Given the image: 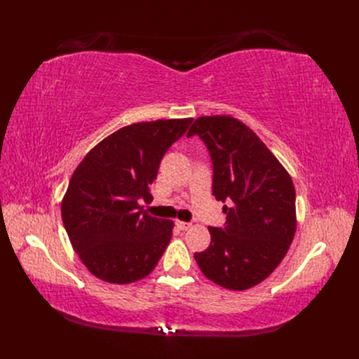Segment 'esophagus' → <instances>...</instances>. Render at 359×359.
<instances>
[{
  "mask_svg": "<svg viewBox=\"0 0 359 359\" xmlns=\"http://www.w3.org/2000/svg\"><path fill=\"white\" fill-rule=\"evenodd\" d=\"M177 227L180 231H187V229H190L191 227V223H187V222H180V220H177Z\"/></svg>",
  "mask_w": 359,
  "mask_h": 359,
  "instance_id": "esophagus-1",
  "label": "esophagus"
}]
</instances>
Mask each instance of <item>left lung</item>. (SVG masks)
<instances>
[{"label":"left lung","mask_w":359,"mask_h":359,"mask_svg":"<svg viewBox=\"0 0 359 359\" xmlns=\"http://www.w3.org/2000/svg\"><path fill=\"white\" fill-rule=\"evenodd\" d=\"M198 135L212 161V194L224 227H208L210 247L194 259L206 278L231 290L264 281L286 256L297 229L295 187L253 130L232 116H201Z\"/></svg>","instance_id":"left-lung-1"}]
</instances>
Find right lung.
Here are the masks:
<instances>
[{
	"label": "right lung",
	"mask_w": 359,
	"mask_h": 359,
	"mask_svg": "<svg viewBox=\"0 0 359 359\" xmlns=\"http://www.w3.org/2000/svg\"><path fill=\"white\" fill-rule=\"evenodd\" d=\"M193 118L157 119L116 130L76 168L61 203L69 240L91 274L127 285L147 277L172 238V220L144 211L163 156Z\"/></svg>",
	"instance_id": "obj_1"
}]
</instances>
